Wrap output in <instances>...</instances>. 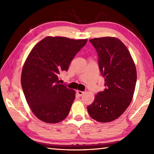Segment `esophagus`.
Segmentation results:
<instances>
[{
    "mask_svg": "<svg viewBox=\"0 0 154 154\" xmlns=\"http://www.w3.org/2000/svg\"><path fill=\"white\" fill-rule=\"evenodd\" d=\"M77 93L78 95H79V96H82V95L83 94V93H84V92H82V91L77 90Z\"/></svg>",
    "mask_w": 154,
    "mask_h": 154,
    "instance_id": "34e87169",
    "label": "esophagus"
}]
</instances>
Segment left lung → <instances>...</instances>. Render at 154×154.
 I'll return each mask as SVG.
<instances>
[{"label": "left lung", "mask_w": 154, "mask_h": 154, "mask_svg": "<svg viewBox=\"0 0 154 154\" xmlns=\"http://www.w3.org/2000/svg\"><path fill=\"white\" fill-rule=\"evenodd\" d=\"M90 42L97 52L105 89L98 92L94 101L87 106L88 113L99 122L113 121L131 103L137 82L136 67L128 49L118 38L106 36Z\"/></svg>", "instance_id": "1"}]
</instances>
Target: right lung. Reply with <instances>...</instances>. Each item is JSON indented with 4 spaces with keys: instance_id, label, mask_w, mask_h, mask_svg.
Here are the masks:
<instances>
[{
    "instance_id": "add662e5",
    "label": "right lung",
    "mask_w": 154,
    "mask_h": 154,
    "mask_svg": "<svg viewBox=\"0 0 154 154\" xmlns=\"http://www.w3.org/2000/svg\"><path fill=\"white\" fill-rule=\"evenodd\" d=\"M87 41L47 36L31 50L23 66L21 84L28 105L40 120L58 123L69 115L75 92L60 84L58 75L68 71Z\"/></svg>"
}]
</instances>
